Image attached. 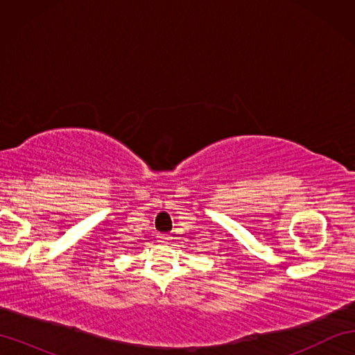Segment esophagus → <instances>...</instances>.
<instances>
[{"label": "esophagus", "instance_id": "obj_1", "mask_svg": "<svg viewBox=\"0 0 355 355\" xmlns=\"http://www.w3.org/2000/svg\"><path fill=\"white\" fill-rule=\"evenodd\" d=\"M160 238H162L163 241H169V239H171V235H160Z\"/></svg>", "mask_w": 355, "mask_h": 355}]
</instances>
